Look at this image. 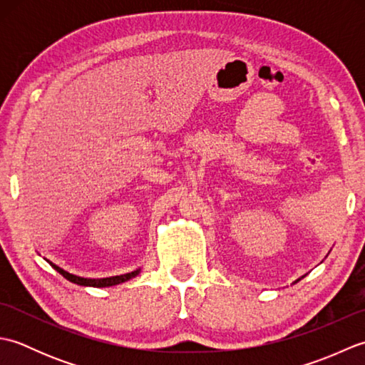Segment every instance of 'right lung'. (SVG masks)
I'll return each instance as SVG.
<instances>
[{"instance_id": "obj_1", "label": "right lung", "mask_w": 365, "mask_h": 365, "mask_svg": "<svg viewBox=\"0 0 365 365\" xmlns=\"http://www.w3.org/2000/svg\"><path fill=\"white\" fill-rule=\"evenodd\" d=\"M48 263L54 269L58 271L59 274H63L67 279V281H71L73 284H78V285H88V287H111V285H118V284L125 282V281H128V279L139 274V269H136V271H131V273L120 274V276L103 277V279H88V277H80V276L71 274V273H67V271H64L63 268H59V267L54 265V263H51V262H48Z\"/></svg>"}]
</instances>
